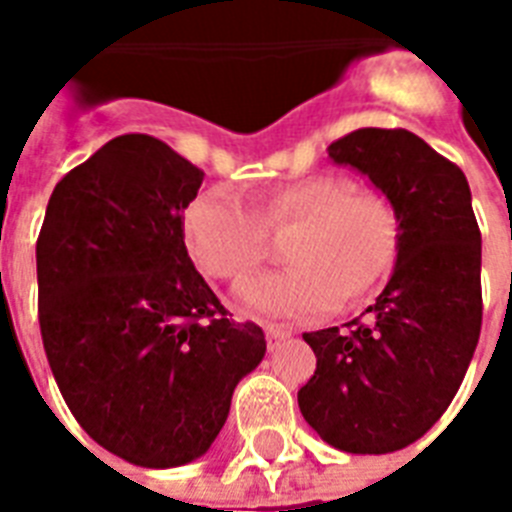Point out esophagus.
Returning <instances> with one entry per match:
<instances>
[{
  "label": "esophagus",
  "instance_id": "1",
  "mask_svg": "<svg viewBox=\"0 0 512 512\" xmlns=\"http://www.w3.org/2000/svg\"><path fill=\"white\" fill-rule=\"evenodd\" d=\"M289 335H292L289 329L273 327V324H268V327H265V340H268V350H276V348H279L281 342L287 340Z\"/></svg>",
  "mask_w": 512,
  "mask_h": 512
}]
</instances>
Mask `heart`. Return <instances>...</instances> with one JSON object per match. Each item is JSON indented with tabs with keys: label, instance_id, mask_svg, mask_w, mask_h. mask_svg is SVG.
I'll return each mask as SVG.
<instances>
[{
	"label": "heart",
	"instance_id": "obj_1",
	"mask_svg": "<svg viewBox=\"0 0 512 512\" xmlns=\"http://www.w3.org/2000/svg\"><path fill=\"white\" fill-rule=\"evenodd\" d=\"M297 228L284 247L289 268L241 281V308L305 321L337 303H358L396 268L401 217L377 191H358L348 175L319 172L276 185L252 209L225 185L193 196L183 212L188 255L209 279L236 281L265 255V231Z\"/></svg>",
	"mask_w": 512,
	"mask_h": 512
}]
</instances>
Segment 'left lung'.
<instances>
[{"instance_id":"1","label":"left lung","mask_w":512,"mask_h":512,"mask_svg":"<svg viewBox=\"0 0 512 512\" xmlns=\"http://www.w3.org/2000/svg\"><path fill=\"white\" fill-rule=\"evenodd\" d=\"M329 159L366 175L398 209L393 276L345 329L305 332L316 372L297 393L329 446L388 454L414 444L452 404L481 335V231L454 162L409 130L364 127Z\"/></svg>"}]
</instances>
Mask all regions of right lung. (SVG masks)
Listing matches in <instances>:
<instances>
[{"label":"right lung","instance_id":"1","mask_svg":"<svg viewBox=\"0 0 512 512\" xmlns=\"http://www.w3.org/2000/svg\"><path fill=\"white\" fill-rule=\"evenodd\" d=\"M204 172L151 135H119L68 172L36 239L39 329L84 433L140 468L207 452L233 388L265 356L193 268L183 209Z\"/></svg>","mask_w":512,"mask_h":512}]
</instances>
